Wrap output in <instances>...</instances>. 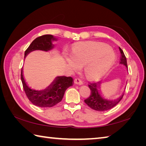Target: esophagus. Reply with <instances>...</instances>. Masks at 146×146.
Instances as JSON below:
<instances>
[{"instance_id": "1", "label": "esophagus", "mask_w": 146, "mask_h": 146, "mask_svg": "<svg viewBox=\"0 0 146 146\" xmlns=\"http://www.w3.org/2000/svg\"><path fill=\"white\" fill-rule=\"evenodd\" d=\"M74 82H75V84H77V85H82L83 83L82 80L78 78H76L74 80Z\"/></svg>"}]
</instances>
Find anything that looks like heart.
<instances>
[{
	"mask_svg": "<svg viewBox=\"0 0 146 146\" xmlns=\"http://www.w3.org/2000/svg\"><path fill=\"white\" fill-rule=\"evenodd\" d=\"M115 56L107 45L97 42L80 43L73 48L67 61L74 69L83 66L85 75L94 78L102 75L113 64Z\"/></svg>",
	"mask_w": 146,
	"mask_h": 146,
	"instance_id": "heart-1",
	"label": "heart"
}]
</instances>
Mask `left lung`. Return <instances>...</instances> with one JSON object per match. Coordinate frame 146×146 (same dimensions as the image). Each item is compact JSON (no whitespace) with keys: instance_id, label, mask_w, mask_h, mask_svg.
<instances>
[{"instance_id":"8db88e82","label":"left lung","mask_w":146,"mask_h":146,"mask_svg":"<svg viewBox=\"0 0 146 146\" xmlns=\"http://www.w3.org/2000/svg\"><path fill=\"white\" fill-rule=\"evenodd\" d=\"M120 51V63L124 64L127 68V63L126 57L123 53L122 49L119 48ZM100 83H96L95 82H89L88 87L90 90V94L89 97L86 98L84 100L85 104L91 108L97 111H105L111 109V108L115 106L119 102L122 100L123 97V95L121 96L120 98L117 99L114 101H109L105 100L102 98L99 94L98 92V87Z\"/></svg>"}]
</instances>
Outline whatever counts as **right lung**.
Wrapping results in <instances>:
<instances>
[{
  "label": "right lung",
  "instance_id": "1",
  "mask_svg": "<svg viewBox=\"0 0 146 146\" xmlns=\"http://www.w3.org/2000/svg\"><path fill=\"white\" fill-rule=\"evenodd\" d=\"M52 40H55L50 35H45L38 37L24 52L26 56L31 51L40 49L47 51L53 48ZM21 81L23 83L24 90L29 101L36 106L40 107H51L60 102L63 98L64 92L69 86L73 85V78L71 76H59L55 79L48 88L42 91H36L31 89L27 86L23 75L21 70Z\"/></svg>",
  "mask_w": 146,
  "mask_h": 146
}]
</instances>
